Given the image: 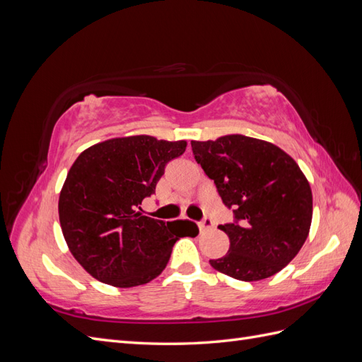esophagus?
<instances>
[{
	"label": "esophagus",
	"instance_id": "34e87169",
	"mask_svg": "<svg viewBox=\"0 0 362 362\" xmlns=\"http://www.w3.org/2000/svg\"><path fill=\"white\" fill-rule=\"evenodd\" d=\"M198 226H199V231H201V233L208 231V229L214 228V221H213V218H210V217H205L204 221H202Z\"/></svg>",
	"mask_w": 362,
	"mask_h": 362
}]
</instances>
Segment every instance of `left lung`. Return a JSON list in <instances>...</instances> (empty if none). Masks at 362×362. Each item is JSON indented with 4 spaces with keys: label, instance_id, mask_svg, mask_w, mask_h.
<instances>
[{
    "label": "left lung",
    "instance_id": "obj_1",
    "mask_svg": "<svg viewBox=\"0 0 362 362\" xmlns=\"http://www.w3.org/2000/svg\"><path fill=\"white\" fill-rule=\"evenodd\" d=\"M192 151L235 214L234 223L218 226L229 250L210 259L211 267L246 282L282 270L303 246L313 221L311 187L298 163L270 141L242 134L192 140Z\"/></svg>",
    "mask_w": 362,
    "mask_h": 362
}]
</instances>
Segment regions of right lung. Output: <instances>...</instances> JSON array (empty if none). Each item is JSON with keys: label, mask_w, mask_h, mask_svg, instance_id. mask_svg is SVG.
I'll use <instances>...</instances> for the list:
<instances>
[{"label": "right lung", "mask_w": 362, "mask_h": 362, "mask_svg": "<svg viewBox=\"0 0 362 362\" xmlns=\"http://www.w3.org/2000/svg\"><path fill=\"white\" fill-rule=\"evenodd\" d=\"M185 148V140L140 134L100 141L76 157L60 190L59 218L71 254L90 276L119 288L144 286L166 267L180 237L198 235L196 223H166L140 206Z\"/></svg>", "instance_id": "right-lung-1"}]
</instances>
